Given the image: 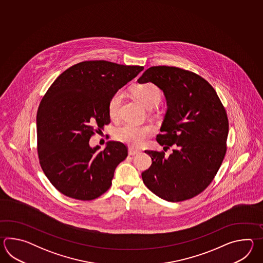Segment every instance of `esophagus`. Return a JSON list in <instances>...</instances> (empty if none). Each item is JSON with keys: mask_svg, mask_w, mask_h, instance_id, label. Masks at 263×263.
<instances>
[{"mask_svg": "<svg viewBox=\"0 0 263 263\" xmlns=\"http://www.w3.org/2000/svg\"><path fill=\"white\" fill-rule=\"evenodd\" d=\"M139 151H136V149H134V148H129V155H130V156L137 155V154H139Z\"/></svg>", "mask_w": 263, "mask_h": 263, "instance_id": "1", "label": "esophagus"}]
</instances>
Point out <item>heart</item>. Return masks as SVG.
Masks as SVG:
<instances>
[{"instance_id":"obj_1","label":"heart","mask_w":263,"mask_h":263,"mask_svg":"<svg viewBox=\"0 0 263 263\" xmlns=\"http://www.w3.org/2000/svg\"><path fill=\"white\" fill-rule=\"evenodd\" d=\"M133 94L135 99L147 109H151L157 105L162 98L160 88L151 83L135 85L133 88ZM123 98V91L118 90L110 99L108 103V112L110 118L112 119L118 118ZM151 133L152 128L151 126L124 124L115 132V138L130 146L139 147L144 144L145 138L148 137Z\"/></svg>"}]
</instances>
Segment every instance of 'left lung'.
I'll list each match as a JSON object with an SVG mask.
<instances>
[{
	"label": "left lung",
	"instance_id": "obj_1",
	"mask_svg": "<svg viewBox=\"0 0 263 263\" xmlns=\"http://www.w3.org/2000/svg\"><path fill=\"white\" fill-rule=\"evenodd\" d=\"M162 90L167 110L157 142L173 153L145 151L151 167L142 173L145 186L162 199L183 201L205 190L227 151L229 119L213 86L179 67H151L137 81Z\"/></svg>",
	"mask_w": 263,
	"mask_h": 263
}]
</instances>
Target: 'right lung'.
Returning a JSON list of instances; mask_svg holds the SVG:
<instances>
[{"mask_svg": "<svg viewBox=\"0 0 263 263\" xmlns=\"http://www.w3.org/2000/svg\"><path fill=\"white\" fill-rule=\"evenodd\" d=\"M143 69L103 60L81 62L46 92L36 115L37 152L46 177L63 195L92 200L110 188L128 148L108 141L100 151V145L90 146L89 140L110 123L112 96Z\"/></svg>", "mask_w": 263, "mask_h": 263, "instance_id": "add662e5", "label": "right lung"}]
</instances>
